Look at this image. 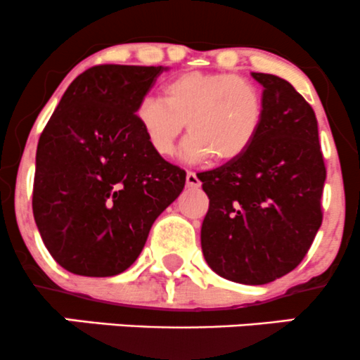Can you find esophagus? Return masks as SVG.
Returning a JSON list of instances; mask_svg holds the SVG:
<instances>
[{"label":"esophagus","mask_w":360,"mask_h":360,"mask_svg":"<svg viewBox=\"0 0 360 360\" xmlns=\"http://www.w3.org/2000/svg\"><path fill=\"white\" fill-rule=\"evenodd\" d=\"M186 184H188V186H190V188H198L202 183H200L198 176H196L195 172H188V174H186Z\"/></svg>","instance_id":"obj_1"}]
</instances>
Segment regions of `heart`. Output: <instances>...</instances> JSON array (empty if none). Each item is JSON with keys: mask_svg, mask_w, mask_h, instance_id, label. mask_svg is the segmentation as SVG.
I'll return each mask as SVG.
<instances>
[{"mask_svg": "<svg viewBox=\"0 0 360 360\" xmlns=\"http://www.w3.org/2000/svg\"><path fill=\"white\" fill-rule=\"evenodd\" d=\"M264 110L262 93L248 79L224 72L190 70L165 82L164 100H139L134 119L151 150L160 157L174 155L188 124V158L214 157L219 164H231L253 146L262 129Z\"/></svg>", "mask_w": 360, "mask_h": 360, "instance_id": "b5f03b06", "label": "heart"}]
</instances>
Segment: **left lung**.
<instances>
[{"instance_id": "left-lung-1", "label": "left lung", "mask_w": 360, "mask_h": 360, "mask_svg": "<svg viewBox=\"0 0 360 360\" xmlns=\"http://www.w3.org/2000/svg\"><path fill=\"white\" fill-rule=\"evenodd\" d=\"M264 86V124L240 160L200 172L209 212L202 250L210 269L266 285L307 255L323 222L326 167L312 107L285 79L252 72Z\"/></svg>"}]
</instances>
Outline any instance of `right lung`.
Returning a JSON list of instances; mask_svg holds the SVG:
<instances>
[{"mask_svg": "<svg viewBox=\"0 0 360 360\" xmlns=\"http://www.w3.org/2000/svg\"><path fill=\"white\" fill-rule=\"evenodd\" d=\"M165 67L96 65L72 81L41 132L32 212L53 259L91 278L120 274L186 172L155 153L134 119Z\"/></svg>", "mask_w": 360, "mask_h": 360, "instance_id": "1", "label": "right lung"}]
</instances>
